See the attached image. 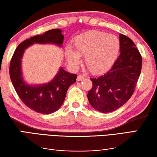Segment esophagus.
Wrapping results in <instances>:
<instances>
[{"mask_svg":"<svg viewBox=\"0 0 157 157\" xmlns=\"http://www.w3.org/2000/svg\"><path fill=\"white\" fill-rule=\"evenodd\" d=\"M84 78H85V77H84L83 75H82V74H79V75L77 76V81H82V80H83Z\"/></svg>","mask_w":157,"mask_h":157,"instance_id":"1","label":"esophagus"}]
</instances>
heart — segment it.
<instances>
[{
  "label": "heart",
  "mask_w": 157,
  "mask_h": 157,
  "mask_svg": "<svg viewBox=\"0 0 157 157\" xmlns=\"http://www.w3.org/2000/svg\"><path fill=\"white\" fill-rule=\"evenodd\" d=\"M76 49L68 46L66 57L69 65L76 67L81 61V54L90 70L94 72L105 71L112 65L120 49V40L116 36L99 31H90L78 36Z\"/></svg>",
  "instance_id": "obj_1"
}]
</instances>
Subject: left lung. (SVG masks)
<instances>
[{
  "mask_svg": "<svg viewBox=\"0 0 157 157\" xmlns=\"http://www.w3.org/2000/svg\"><path fill=\"white\" fill-rule=\"evenodd\" d=\"M120 54L111 69L97 78H91L92 87L88 99L101 113L114 111L132 96L142 67V57L134 42L120 35Z\"/></svg>",
  "mask_w": 157,
  "mask_h": 157,
  "instance_id": "8db88e82",
  "label": "left lung"
}]
</instances>
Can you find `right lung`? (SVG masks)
<instances>
[{"mask_svg":"<svg viewBox=\"0 0 157 157\" xmlns=\"http://www.w3.org/2000/svg\"><path fill=\"white\" fill-rule=\"evenodd\" d=\"M63 39L61 30L58 28L34 36L19 44L10 61V76L18 96L28 108L39 113L50 114L60 109L65 101L69 87L75 83L77 75L60 68L54 79L48 84L28 86L21 77V59L24 50L33 44L53 43L61 46Z\"/></svg>","mask_w":157,"mask_h":157,"instance_id":"right-lung-1","label":"right lung"}]
</instances>
